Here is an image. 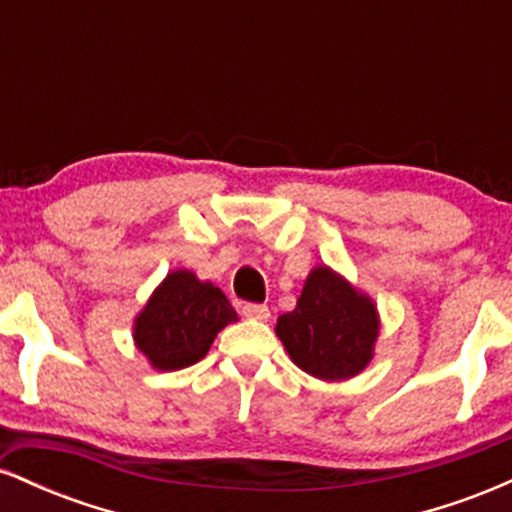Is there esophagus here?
<instances>
[{
    "label": "esophagus",
    "mask_w": 512,
    "mask_h": 512,
    "mask_svg": "<svg viewBox=\"0 0 512 512\" xmlns=\"http://www.w3.org/2000/svg\"><path fill=\"white\" fill-rule=\"evenodd\" d=\"M243 315L250 317V320L264 322L269 317V308H267V305H260V303H245L243 305Z\"/></svg>",
    "instance_id": "esophagus-1"
}]
</instances>
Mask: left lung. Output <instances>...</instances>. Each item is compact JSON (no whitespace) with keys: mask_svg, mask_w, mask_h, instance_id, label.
Returning <instances> with one entry per match:
<instances>
[{"mask_svg":"<svg viewBox=\"0 0 512 512\" xmlns=\"http://www.w3.org/2000/svg\"><path fill=\"white\" fill-rule=\"evenodd\" d=\"M274 332L298 368L327 383H342L373 361L378 305L332 267L317 264L296 308L279 315Z\"/></svg>","mask_w":512,"mask_h":512,"instance_id":"obj_1","label":"left lung"}]
</instances>
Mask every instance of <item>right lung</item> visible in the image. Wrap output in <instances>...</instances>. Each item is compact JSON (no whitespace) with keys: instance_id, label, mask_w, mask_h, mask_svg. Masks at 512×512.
I'll list each match as a JSON object with an SVG mask.
<instances>
[{"instance_id":"add662e5","label":"right lung","mask_w":512,"mask_h":512,"mask_svg":"<svg viewBox=\"0 0 512 512\" xmlns=\"http://www.w3.org/2000/svg\"><path fill=\"white\" fill-rule=\"evenodd\" d=\"M231 322L238 313L219 286L190 269H173L134 317L132 337L151 368L170 373L202 361Z\"/></svg>"}]
</instances>
